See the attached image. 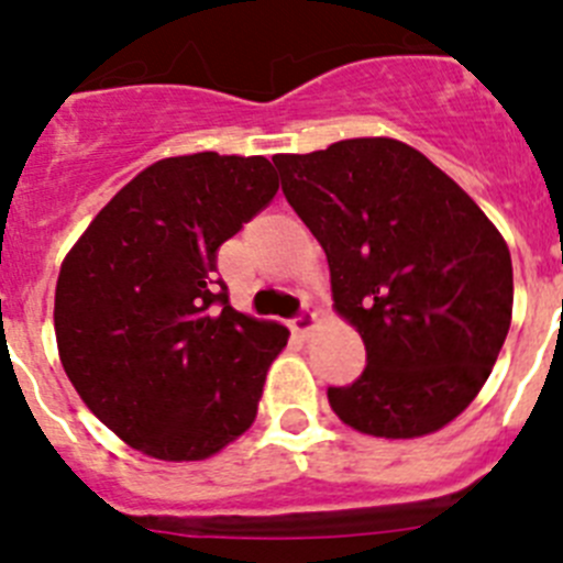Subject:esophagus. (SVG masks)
<instances>
[{
	"instance_id": "esophagus-1",
	"label": "esophagus",
	"mask_w": 563,
	"mask_h": 563,
	"mask_svg": "<svg viewBox=\"0 0 563 563\" xmlns=\"http://www.w3.org/2000/svg\"><path fill=\"white\" fill-rule=\"evenodd\" d=\"M316 327H318V316H316V312H301V316H298V318H292L290 330L296 332V335H301V338H310V332L316 330Z\"/></svg>"
}]
</instances>
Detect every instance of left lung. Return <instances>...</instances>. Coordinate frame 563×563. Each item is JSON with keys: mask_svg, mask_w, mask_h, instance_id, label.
Returning a JSON list of instances; mask_svg holds the SVG:
<instances>
[{"mask_svg": "<svg viewBox=\"0 0 563 563\" xmlns=\"http://www.w3.org/2000/svg\"><path fill=\"white\" fill-rule=\"evenodd\" d=\"M273 163L324 247L335 312L366 346L363 375L327 391L332 411L386 440L445 429L485 386L514 318L499 228L395 137H352Z\"/></svg>", "mask_w": 563, "mask_h": 563, "instance_id": "left-lung-1", "label": "left lung"}]
</instances>
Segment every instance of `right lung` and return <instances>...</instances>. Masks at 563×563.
Masks as SVG:
<instances>
[{
    "mask_svg": "<svg viewBox=\"0 0 563 563\" xmlns=\"http://www.w3.org/2000/svg\"><path fill=\"white\" fill-rule=\"evenodd\" d=\"M276 191L262 154L163 157L114 194L64 256L58 357L87 409L134 451L208 460L256 420L290 332L228 305L217 247Z\"/></svg>",
    "mask_w": 563,
    "mask_h": 563,
    "instance_id": "obj_1",
    "label": "right lung"
}]
</instances>
